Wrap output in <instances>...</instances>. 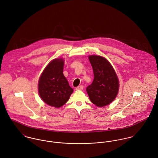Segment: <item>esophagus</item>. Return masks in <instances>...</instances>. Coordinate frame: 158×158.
<instances>
[{
    "mask_svg": "<svg viewBox=\"0 0 158 158\" xmlns=\"http://www.w3.org/2000/svg\"><path fill=\"white\" fill-rule=\"evenodd\" d=\"M76 90H83V86H79L76 88Z\"/></svg>",
    "mask_w": 158,
    "mask_h": 158,
    "instance_id": "esophagus-1",
    "label": "esophagus"
}]
</instances>
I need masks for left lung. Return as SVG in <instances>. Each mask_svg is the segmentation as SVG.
I'll return each mask as SVG.
<instances>
[{
    "label": "left lung",
    "mask_w": 158,
    "mask_h": 158,
    "mask_svg": "<svg viewBox=\"0 0 158 158\" xmlns=\"http://www.w3.org/2000/svg\"><path fill=\"white\" fill-rule=\"evenodd\" d=\"M93 69L94 78L86 91L92 103L103 107L111 103L118 91V80L111 64L105 58L89 56Z\"/></svg>",
    "instance_id": "obj_1"
}]
</instances>
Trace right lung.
I'll return each mask as SVG.
<instances>
[{"label": "right lung", "instance_id": "obj_1", "mask_svg": "<svg viewBox=\"0 0 158 158\" xmlns=\"http://www.w3.org/2000/svg\"><path fill=\"white\" fill-rule=\"evenodd\" d=\"M63 67L62 59L53 60L47 66L39 80L40 97L47 105L55 108L64 105L73 92L63 75Z\"/></svg>", "mask_w": 158, "mask_h": 158}]
</instances>
